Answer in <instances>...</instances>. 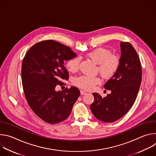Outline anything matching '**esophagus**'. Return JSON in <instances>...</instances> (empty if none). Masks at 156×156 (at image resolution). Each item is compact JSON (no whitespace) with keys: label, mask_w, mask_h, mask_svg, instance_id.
Segmentation results:
<instances>
[{"label":"esophagus","mask_w":156,"mask_h":156,"mask_svg":"<svg viewBox=\"0 0 156 156\" xmlns=\"http://www.w3.org/2000/svg\"><path fill=\"white\" fill-rule=\"evenodd\" d=\"M80 93L81 95H84V94H86V92L83 91V90H80Z\"/></svg>","instance_id":"1"}]
</instances>
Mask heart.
Wrapping results in <instances>:
<instances>
[{
	"label": "heart",
	"mask_w": 156,
	"mask_h": 156,
	"mask_svg": "<svg viewBox=\"0 0 156 156\" xmlns=\"http://www.w3.org/2000/svg\"><path fill=\"white\" fill-rule=\"evenodd\" d=\"M87 57L98 64V71L101 75L109 78L113 76L119 70L120 66L119 58L112 54L109 49L104 48H98L86 54ZM80 65V58L74 57L66 62V67L70 72H75L78 70ZM75 85L86 90H91L101 83V78L98 76H90L81 75L74 80Z\"/></svg>",
	"instance_id": "b5f03b06"
}]
</instances>
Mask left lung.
I'll use <instances>...</instances> for the list:
<instances>
[{"label": "left lung", "instance_id": "obj_1", "mask_svg": "<svg viewBox=\"0 0 156 156\" xmlns=\"http://www.w3.org/2000/svg\"><path fill=\"white\" fill-rule=\"evenodd\" d=\"M120 49L119 70L104 84L111 93L103 98L93 93L94 100L90 105L94 117L106 123L114 122L128 112L136 100L141 82V65L136 51L128 42H121Z\"/></svg>", "mask_w": 156, "mask_h": 156}]
</instances>
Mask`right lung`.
<instances>
[{
	"label": "right lung",
	"instance_id": "right-lung-1",
	"mask_svg": "<svg viewBox=\"0 0 156 156\" xmlns=\"http://www.w3.org/2000/svg\"><path fill=\"white\" fill-rule=\"evenodd\" d=\"M76 54L63 44L47 40L39 42L27 52L22 62L21 80L26 99L34 114L50 124L67 119L80 92L76 87L57 91L56 86L69 78L65 60Z\"/></svg>",
	"mask_w": 156,
	"mask_h": 156
}]
</instances>
